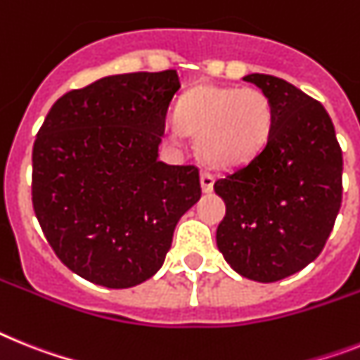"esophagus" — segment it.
<instances>
[{"mask_svg":"<svg viewBox=\"0 0 360 360\" xmlns=\"http://www.w3.org/2000/svg\"><path fill=\"white\" fill-rule=\"evenodd\" d=\"M214 175L210 174V172H203V174H201V188H203V192H212V188H214Z\"/></svg>","mask_w":360,"mask_h":360,"instance_id":"esophagus-1","label":"esophagus"}]
</instances>
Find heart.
I'll return each instance as SVG.
<instances>
[{"label":"heart","mask_w":360,"mask_h":360,"mask_svg":"<svg viewBox=\"0 0 360 360\" xmlns=\"http://www.w3.org/2000/svg\"><path fill=\"white\" fill-rule=\"evenodd\" d=\"M273 102L256 87L198 86L177 104L174 141L183 131L198 135V150L208 165L234 168L252 161L273 134Z\"/></svg>","instance_id":"1"}]
</instances>
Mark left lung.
<instances>
[{"mask_svg": "<svg viewBox=\"0 0 360 360\" xmlns=\"http://www.w3.org/2000/svg\"><path fill=\"white\" fill-rule=\"evenodd\" d=\"M274 108L258 155L214 183L226 214L216 243L226 264L255 282H278L322 252L342 203V150L320 102L292 84L252 72Z\"/></svg>", "mask_w": 360, "mask_h": 360, "instance_id": "1", "label": "left lung"}]
</instances>
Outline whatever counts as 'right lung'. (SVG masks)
<instances>
[{"mask_svg":"<svg viewBox=\"0 0 360 360\" xmlns=\"http://www.w3.org/2000/svg\"><path fill=\"white\" fill-rule=\"evenodd\" d=\"M174 69L104 77L54 102L32 148V207L65 267L134 288L161 269L201 198L195 166L159 161Z\"/></svg>","mask_w":360,"mask_h":360,"instance_id":"1","label":"right lung"}]
</instances>
